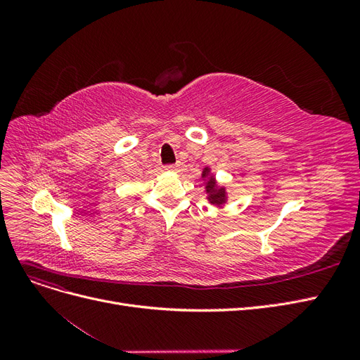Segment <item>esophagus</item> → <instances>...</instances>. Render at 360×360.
Segmentation results:
<instances>
[{"mask_svg": "<svg viewBox=\"0 0 360 360\" xmlns=\"http://www.w3.org/2000/svg\"><path fill=\"white\" fill-rule=\"evenodd\" d=\"M179 168H180L179 163H176V165H174V163H172V165H167L165 167V169H168V171H177Z\"/></svg>", "mask_w": 360, "mask_h": 360, "instance_id": "obj_1", "label": "esophagus"}]
</instances>
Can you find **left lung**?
<instances>
[{
  "instance_id": "left-lung-1",
  "label": "left lung",
  "mask_w": 360,
  "mask_h": 360,
  "mask_svg": "<svg viewBox=\"0 0 360 360\" xmlns=\"http://www.w3.org/2000/svg\"><path fill=\"white\" fill-rule=\"evenodd\" d=\"M202 176L204 177H209V168H204L202 171ZM207 192H209V200L213 204H222L225 201V189L221 188L217 189L216 184H214V179L210 177L207 180V186H205Z\"/></svg>"
}]
</instances>
